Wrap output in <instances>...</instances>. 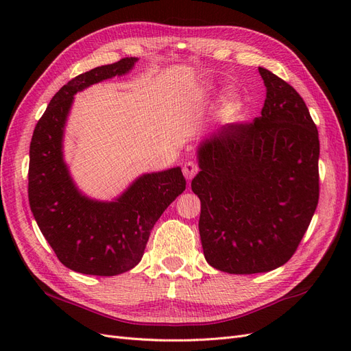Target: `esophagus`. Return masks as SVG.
I'll return each instance as SVG.
<instances>
[{
  "instance_id": "1",
  "label": "esophagus",
  "mask_w": 351,
  "mask_h": 351,
  "mask_svg": "<svg viewBox=\"0 0 351 351\" xmlns=\"http://www.w3.org/2000/svg\"><path fill=\"white\" fill-rule=\"evenodd\" d=\"M197 171H199L197 164H195V162H192V161L186 162L184 167H183V174H184V177H186L187 180H192V178L197 174Z\"/></svg>"
}]
</instances>
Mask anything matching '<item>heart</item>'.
Returning a JSON list of instances; mask_svg holds the SVG:
<instances>
[{
  "mask_svg": "<svg viewBox=\"0 0 351 351\" xmlns=\"http://www.w3.org/2000/svg\"><path fill=\"white\" fill-rule=\"evenodd\" d=\"M219 88L214 83H204L196 89V98L200 102H210L215 99L219 93ZM244 111V99L243 95L237 89H230L222 95L218 107H217V119L221 123H234L240 119Z\"/></svg>",
  "mask_w": 351,
  "mask_h": 351,
  "instance_id": "heart-1",
  "label": "heart"
}]
</instances>
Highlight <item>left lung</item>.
I'll return each instance as SVG.
<instances>
[{
    "label": "left lung",
    "mask_w": 351,
    "mask_h": 351,
    "mask_svg": "<svg viewBox=\"0 0 351 351\" xmlns=\"http://www.w3.org/2000/svg\"><path fill=\"white\" fill-rule=\"evenodd\" d=\"M261 117L227 124L197 145L199 234L206 262L222 272H269L289 261L319 199V136L304 101L259 67Z\"/></svg>",
    "instance_id": "left-lung-1"
}]
</instances>
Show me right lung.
<instances>
[{
  "instance_id": "right-lung-1",
  "label": "right lung",
  "mask_w": 351,
  "mask_h": 351,
  "mask_svg": "<svg viewBox=\"0 0 351 351\" xmlns=\"http://www.w3.org/2000/svg\"><path fill=\"white\" fill-rule=\"evenodd\" d=\"M136 57L79 74L51 99L30 142L29 204L42 234L64 267L112 277L141 262L155 222L186 189L182 168L145 173L112 200L84 195L64 159V130L74 95L124 76Z\"/></svg>"
}]
</instances>
